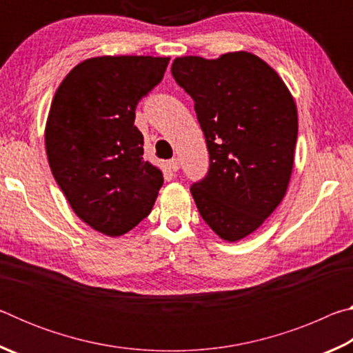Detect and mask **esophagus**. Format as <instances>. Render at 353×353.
<instances>
[{"instance_id":"obj_1","label":"esophagus","mask_w":353,"mask_h":353,"mask_svg":"<svg viewBox=\"0 0 353 353\" xmlns=\"http://www.w3.org/2000/svg\"><path fill=\"white\" fill-rule=\"evenodd\" d=\"M166 166H168L170 171H177L179 168H181V162H179V159H171V160H168Z\"/></svg>"}]
</instances>
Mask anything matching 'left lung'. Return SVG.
Wrapping results in <instances>:
<instances>
[{"label": "left lung", "mask_w": 353, "mask_h": 353, "mask_svg": "<svg viewBox=\"0 0 353 353\" xmlns=\"http://www.w3.org/2000/svg\"><path fill=\"white\" fill-rule=\"evenodd\" d=\"M172 77L194 101L210 155L204 179L190 187L202 219L227 241L252 234L288 188L297 110L270 65L250 52L214 61L177 57Z\"/></svg>", "instance_id": "obj_1"}]
</instances>
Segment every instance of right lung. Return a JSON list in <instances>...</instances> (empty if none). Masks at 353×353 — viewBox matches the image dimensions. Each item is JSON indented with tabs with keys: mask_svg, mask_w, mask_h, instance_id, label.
Masks as SVG:
<instances>
[{
	"mask_svg": "<svg viewBox=\"0 0 353 353\" xmlns=\"http://www.w3.org/2000/svg\"><path fill=\"white\" fill-rule=\"evenodd\" d=\"M168 57L104 56L67 74L46 123L52 176L83 223L118 236L145 219L163 185L143 160V134L134 124L143 97L163 79Z\"/></svg>",
	"mask_w": 353,
	"mask_h": 353,
	"instance_id": "1",
	"label": "right lung"
}]
</instances>
